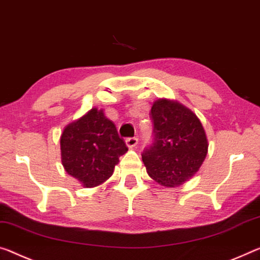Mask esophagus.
<instances>
[{"mask_svg": "<svg viewBox=\"0 0 260 260\" xmlns=\"http://www.w3.org/2000/svg\"><path fill=\"white\" fill-rule=\"evenodd\" d=\"M138 142H139V140H138V138H135V137L126 139V145H127V147H129V148H133V147L137 146Z\"/></svg>", "mask_w": 260, "mask_h": 260, "instance_id": "esophagus-1", "label": "esophagus"}]
</instances>
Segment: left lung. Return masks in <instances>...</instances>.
<instances>
[{
	"mask_svg": "<svg viewBox=\"0 0 260 260\" xmlns=\"http://www.w3.org/2000/svg\"><path fill=\"white\" fill-rule=\"evenodd\" d=\"M150 118L154 137L141 154L148 175L163 186L182 185L199 170L207 155L204 127L191 110L168 100L154 103Z\"/></svg>",
	"mask_w": 260,
	"mask_h": 260,
	"instance_id": "8db88e82",
	"label": "left lung"
}]
</instances>
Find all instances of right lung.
I'll use <instances>...</instances> for the list:
<instances>
[{"label":"right lung","mask_w":260,"mask_h":260,"mask_svg":"<svg viewBox=\"0 0 260 260\" xmlns=\"http://www.w3.org/2000/svg\"><path fill=\"white\" fill-rule=\"evenodd\" d=\"M60 145L66 171L85 187L110 178L119 157L128 150L114 123L97 109L66 127Z\"/></svg>","instance_id":"add662e5"}]
</instances>
